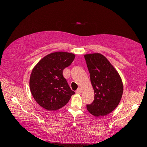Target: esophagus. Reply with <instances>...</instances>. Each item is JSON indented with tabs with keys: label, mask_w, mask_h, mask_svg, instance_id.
Here are the masks:
<instances>
[{
	"label": "esophagus",
	"mask_w": 147,
	"mask_h": 147,
	"mask_svg": "<svg viewBox=\"0 0 147 147\" xmlns=\"http://www.w3.org/2000/svg\"><path fill=\"white\" fill-rule=\"evenodd\" d=\"M81 92H82V89H81V88L77 89V91H76V93H77V94H80Z\"/></svg>",
	"instance_id": "esophagus-1"
}]
</instances>
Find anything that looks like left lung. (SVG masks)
<instances>
[{"label":"left lung","instance_id":"8db88e82","mask_svg":"<svg viewBox=\"0 0 147 147\" xmlns=\"http://www.w3.org/2000/svg\"><path fill=\"white\" fill-rule=\"evenodd\" d=\"M94 92V100L86 108L95 117L105 116L116 109L122 97L123 84L119 74L100 53L84 56Z\"/></svg>","mask_w":147,"mask_h":147}]
</instances>
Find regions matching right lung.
<instances>
[{
	"label": "right lung",
	"instance_id": "add662e5",
	"mask_svg": "<svg viewBox=\"0 0 147 147\" xmlns=\"http://www.w3.org/2000/svg\"><path fill=\"white\" fill-rule=\"evenodd\" d=\"M75 57L67 52L52 53L34 67L30 77V90L35 101L43 109L59 110L75 94L63 75V70L71 64Z\"/></svg>",
	"mask_w": 147,
	"mask_h": 147
}]
</instances>
